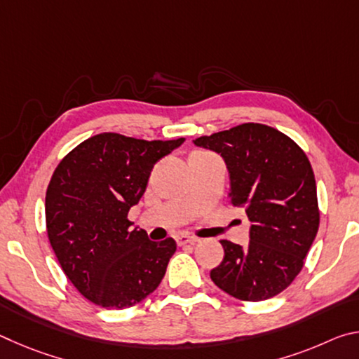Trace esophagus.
Listing matches in <instances>:
<instances>
[{
	"label": "esophagus",
	"mask_w": 359,
	"mask_h": 359,
	"mask_svg": "<svg viewBox=\"0 0 359 359\" xmlns=\"http://www.w3.org/2000/svg\"><path fill=\"white\" fill-rule=\"evenodd\" d=\"M175 241H177L179 245H185V244H196V242L199 241L198 238H194V236H190V234H179L177 238H175Z\"/></svg>",
	"instance_id": "esophagus-1"
}]
</instances>
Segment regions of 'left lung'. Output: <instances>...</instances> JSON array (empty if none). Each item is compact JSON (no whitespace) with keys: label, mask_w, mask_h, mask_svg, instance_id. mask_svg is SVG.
Here are the masks:
<instances>
[{"label":"left lung","mask_w":359,"mask_h":359,"mask_svg":"<svg viewBox=\"0 0 359 359\" xmlns=\"http://www.w3.org/2000/svg\"><path fill=\"white\" fill-rule=\"evenodd\" d=\"M217 151L229 174L231 204L250 220L245 247L222 241L224 257L210 271L218 288L241 301H264L299 274L320 224L311 161L287 135L261 123L194 139Z\"/></svg>","instance_id":"8db88e82"}]
</instances>
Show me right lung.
Instances as JSON below:
<instances>
[{
    "mask_svg": "<svg viewBox=\"0 0 359 359\" xmlns=\"http://www.w3.org/2000/svg\"><path fill=\"white\" fill-rule=\"evenodd\" d=\"M184 141L101 133L71 150L53 172L46 193L48 241L66 277L96 306H135L165 277L175 241L154 242L144 229H131L128 212L155 163Z\"/></svg>",
    "mask_w": 359,
    "mask_h": 359,
    "instance_id": "right-lung-1",
    "label": "right lung"
}]
</instances>
